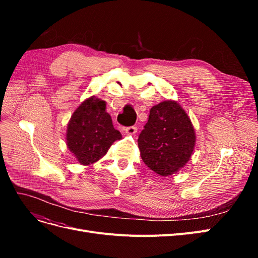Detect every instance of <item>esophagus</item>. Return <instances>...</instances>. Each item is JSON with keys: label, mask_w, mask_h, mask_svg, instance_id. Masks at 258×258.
I'll list each match as a JSON object with an SVG mask.
<instances>
[{"label": "esophagus", "mask_w": 258, "mask_h": 258, "mask_svg": "<svg viewBox=\"0 0 258 258\" xmlns=\"http://www.w3.org/2000/svg\"><path fill=\"white\" fill-rule=\"evenodd\" d=\"M124 131H126V134L129 135V136H134L137 134L138 131V128L136 126H130V127H127L126 129H124Z\"/></svg>", "instance_id": "esophagus-1"}]
</instances>
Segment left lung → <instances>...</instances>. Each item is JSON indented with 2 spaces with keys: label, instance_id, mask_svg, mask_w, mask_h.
Instances as JSON below:
<instances>
[{
  "label": "left lung",
  "instance_id": "8db88e82",
  "mask_svg": "<svg viewBox=\"0 0 258 258\" xmlns=\"http://www.w3.org/2000/svg\"><path fill=\"white\" fill-rule=\"evenodd\" d=\"M196 143L188 115L175 101H163L151 108L138 139L143 162L150 170L168 176L183 168Z\"/></svg>",
  "mask_w": 258,
  "mask_h": 258
}]
</instances>
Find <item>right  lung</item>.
Masks as SVG:
<instances>
[{"label": "right lung", "mask_w": 258, "mask_h": 258, "mask_svg": "<svg viewBox=\"0 0 258 258\" xmlns=\"http://www.w3.org/2000/svg\"><path fill=\"white\" fill-rule=\"evenodd\" d=\"M105 108V101L90 97L76 108L68 123L67 145L81 165L98 161L116 140L121 139Z\"/></svg>", "instance_id": "add662e5"}]
</instances>
